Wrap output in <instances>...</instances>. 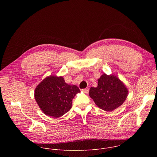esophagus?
Listing matches in <instances>:
<instances>
[{
    "instance_id": "obj_1",
    "label": "esophagus",
    "mask_w": 157,
    "mask_h": 157,
    "mask_svg": "<svg viewBox=\"0 0 157 157\" xmlns=\"http://www.w3.org/2000/svg\"><path fill=\"white\" fill-rule=\"evenodd\" d=\"M82 91L84 92V93L87 94V93H89V89H88V88H87V89H82Z\"/></svg>"
}]
</instances>
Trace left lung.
Here are the masks:
<instances>
[{
    "mask_svg": "<svg viewBox=\"0 0 157 157\" xmlns=\"http://www.w3.org/2000/svg\"><path fill=\"white\" fill-rule=\"evenodd\" d=\"M98 81L96 87L89 89V96L98 107L112 112L124 102L128 96V88L117 76L104 73Z\"/></svg>",
    "mask_w": 157,
    "mask_h": 157,
    "instance_id": "left-lung-1",
    "label": "left lung"
}]
</instances>
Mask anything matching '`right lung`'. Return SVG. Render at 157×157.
<instances>
[{
    "label": "right lung",
    "mask_w": 157,
    "mask_h": 157,
    "mask_svg": "<svg viewBox=\"0 0 157 157\" xmlns=\"http://www.w3.org/2000/svg\"><path fill=\"white\" fill-rule=\"evenodd\" d=\"M79 93L78 87L66 83L63 77L50 75L38 84L34 96L44 114L58 118L71 109L73 99Z\"/></svg>",
    "instance_id": "add662e5"
}]
</instances>
